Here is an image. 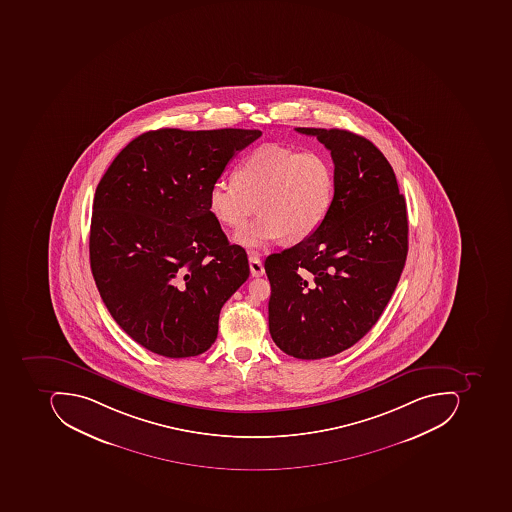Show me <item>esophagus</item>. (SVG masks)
<instances>
[{
	"label": "esophagus",
	"mask_w": 512,
	"mask_h": 512,
	"mask_svg": "<svg viewBox=\"0 0 512 512\" xmlns=\"http://www.w3.org/2000/svg\"><path fill=\"white\" fill-rule=\"evenodd\" d=\"M249 268H251L252 277H261L264 274V266L257 255H249Z\"/></svg>",
	"instance_id": "34e87169"
}]
</instances>
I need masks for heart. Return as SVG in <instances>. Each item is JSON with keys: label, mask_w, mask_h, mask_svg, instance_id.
I'll use <instances>...</instances> for the list:
<instances>
[{"label": "heart", "mask_w": 512, "mask_h": 512, "mask_svg": "<svg viewBox=\"0 0 512 512\" xmlns=\"http://www.w3.org/2000/svg\"><path fill=\"white\" fill-rule=\"evenodd\" d=\"M335 197V172L328 155L261 144L249 152L235 178H218L208 192L212 217L240 229L255 211L261 215L235 234L244 248L271 241L298 243L314 235L328 218Z\"/></svg>", "instance_id": "heart-1"}]
</instances>
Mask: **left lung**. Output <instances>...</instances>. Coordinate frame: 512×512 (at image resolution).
I'll list each match as a JSON object with an SVG mask.
<instances>
[{"label": "left lung", "instance_id": "obj_1", "mask_svg": "<svg viewBox=\"0 0 512 512\" xmlns=\"http://www.w3.org/2000/svg\"><path fill=\"white\" fill-rule=\"evenodd\" d=\"M331 151L335 197L311 237L264 261L269 332L301 360L340 354L365 337L391 300L408 255V214L391 164L365 137L297 127Z\"/></svg>", "mask_w": 512, "mask_h": 512}]
</instances>
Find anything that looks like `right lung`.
Instances as JSON below:
<instances>
[{
	"instance_id": "1",
	"label": "right lung",
	"mask_w": 512,
	"mask_h": 512,
	"mask_svg": "<svg viewBox=\"0 0 512 512\" xmlns=\"http://www.w3.org/2000/svg\"><path fill=\"white\" fill-rule=\"evenodd\" d=\"M260 137L249 129L144 132L98 183L92 274L107 311L147 351L195 357L217 340L221 308L248 280L249 264L212 217L208 192Z\"/></svg>"
}]
</instances>
